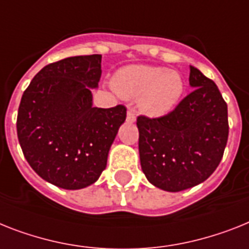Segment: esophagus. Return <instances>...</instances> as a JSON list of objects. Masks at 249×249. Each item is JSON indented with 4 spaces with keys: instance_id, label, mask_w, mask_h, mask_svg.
Returning <instances> with one entry per match:
<instances>
[{
    "instance_id": "34e87169",
    "label": "esophagus",
    "mask_w": 249,
    "mask_h": 249,
    "mask_svg": "<svg viewBox=\"0 0 249 249\" xmlns=\"http://www.w3.org/2000/svg\"><path fill=\"white\" fill-rule=\"evenodd\" d=\"M136 121V116H135V112L132 109L127 110V122L133 123Z\"/></svg>"
}]
</instances>
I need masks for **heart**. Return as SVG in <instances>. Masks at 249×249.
Masks as SVG:
<instances>
[{
	"instance_id": "1",
	"label": "heart",
	"mask_w": 249,
	"mask_h": 249,
	"mask_svg": "<svg viewBox=\"0 0 249 249\" xmlns=\"http://www.w3.org/2000/svg\"><path fill=\"white\" fill-rule=\"evenodd\" d=\"M113 86L122 98H140V108L150 116H163L170 112L184 90L179 72L147 65L127 66L120 70Z\"/></svg>"
}]
</instances>
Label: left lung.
<instances>
[{"label":"left lung","instance_id":"left-lung-1","mask_svg":"<svg viewBox=\"0 0 249 249\" xmlns=\"http://www.w3.org/2000/svg\"><path fill=\"white\" fill-rule=\"evenodd\" d=\"M194 90L165 116L137 117L141 168L150 183L179 192L202 183L227 146L228 106L216 84L190 66Z\"/></svg>","mask_w":249,"mask_h":249}]
</instances>
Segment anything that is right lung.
<instances>
[{
  "mask_svg": "<svg viewBox=\"0 0 249 249\" xmlns=\"http://www.w3.org/2000/svg\"><path fill=\"white\" fill-rule=\"evenodd\" d=\"M102 55H76L43 67L22 94L18 137L29 165L65 190L98 180L126 107H92L91 89L102 76Z\"/></svg>",
  "mask_w": 249,
  "mask_h": 249,
  "instance_id": "1",
  "label": "right lung"
}]
</instances>
